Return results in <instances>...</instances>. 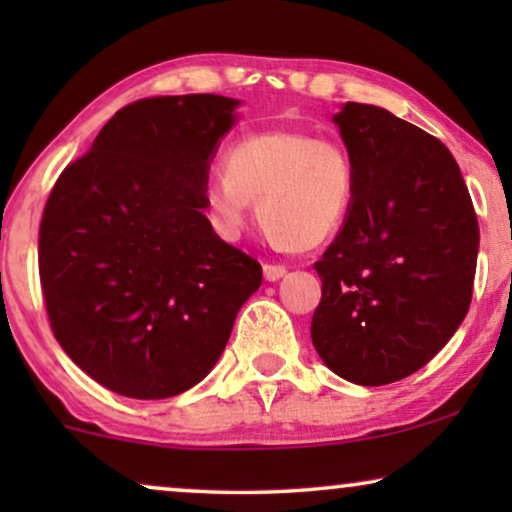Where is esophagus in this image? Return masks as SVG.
<instances>
[{
    "label": "esophagus",
    "instance_id": "obj_1",
    "mask_svg": "<svg viewBox=\"0 0 512 512\" xmlns=\"http://www.w3.org/2000/svg\"><path fill=\"white\" fill-rule=\"evenodd\" d=\"M263 275L268 282H277V279H282L286 275V268L284 265H277V263H265L263 265Z\"/></svg>",
    "mask_w": 512,
    "mask_h": 512
}]
</instances>
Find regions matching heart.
Returning <instances> with one entry per match:
<instances>
[{
	"mask_svg": "<svg viewBox=\"0 0 512 512\" xmlns=\"http://www.w3.org/2000/svg\"><path fill=\"white\" fill-rule=\"evenodd\" d=\"M356 174L338 142L305 130H263L230 146L207 181L202 209L223 240H240L254 216L277 247L314 249L352 212Z\"/></svg>",
	"mask_w": 512,
	"mask_h": 512,
	"instance_id": "heart-1",
	"label": "heart"
}]
</instances>
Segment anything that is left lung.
Wrapping results in <instances>:
<instances>
[{"instance_id": "obj_1", "label": "left lung", "mask_w": 512, "mask_h": 512, "mask_svg": "<svg viewBox=\"0 0 512 512\" xmlns=\"http://www.w3.org/2000/svg\"><path fill=\"white\" fill-rule=\"evenodd\" d=\"M356 174L352 212L314 263L312 342L342 380L382 387L426 366L464 321L480 228L440 139L373 104L333 116Z\"/></svg>"}]
</instances>
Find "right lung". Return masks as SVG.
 <instances>
[{"mask_svg": "<svg viewBox=\"0 0 512 512\" xmlns=\"http://www.w3.org/2000/svg\"><path fill=\"white\" fill-rule=\"evenodd\" d=\"M237 104L221 95L132 102L48 195L39 277L53 335L116 394L151 401L195 387L263 282L261 263L202 214L209 160Z\"/></svg>", "mask_w": 512, "mask_h": 512, "instance_id": "add662e5", "label": "right lung"}]
</instances>
